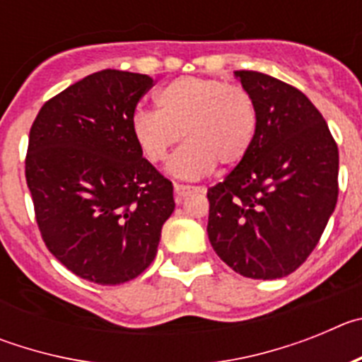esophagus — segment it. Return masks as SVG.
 <instances>
[{"label": "esophagus", "instance_id": "1", "mask_svg": "<svg viewBox=\"0 0 362 362\" xmlns=\"http://www.w3.org/2000/svg\"><path fill=\"white\" fill-rule=\"evenodd\" d=\"M196 190H199V188L188 187V185H179V183H175V185H174L175 201H177V203H181V201H183L185 197L188 196V194H192V192H196Z\"/></svg>", "mask_w": 362, "mask_h": 362}]
</instances>
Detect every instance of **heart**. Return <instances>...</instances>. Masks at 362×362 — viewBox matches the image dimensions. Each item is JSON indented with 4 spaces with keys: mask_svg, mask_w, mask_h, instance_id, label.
Returning <instances> with one entry per match:
<instances>
[{
    "mask_svg": "<svg viewBox=\"0 0 362 362\" xmlns=\"http://www.w3.org/2000/svg\"><path fill=\"white\" fill-rule=\"evenodd\" d=\"M158 112L137 110L132 136L143 156L161 163L185 137L170 159L174 177L196 181L217 163L235 166L248 156L257 136V108L248 90L219 79L179 78L156 94Z\"/></svg>",
    "mask_w": 362,
    "mask_h": 362,
    "instance_id": "b5f03b06",
    "label": "heart"
}]
</instances>
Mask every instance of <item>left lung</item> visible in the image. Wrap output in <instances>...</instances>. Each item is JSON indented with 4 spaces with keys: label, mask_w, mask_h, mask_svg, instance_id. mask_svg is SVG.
I'll use <instances>...</instances> for the list:
<instances>
[{
    "label": "left lung",
    "mask_w": 362,
    "mask_h": 362,
    "mask_svg": "<svg viewBox=\"0 0 362 362\" xmlns=\"http://www.w3.org/2000/svg\"><path fill=\"white\" fill-rule=\"evenodd\" d=\"M257 108L250 152L209 188V239L233 272L281 279L305 263L337 204L339 150L303 92L252 70H235Z\"/></svg>",
    "instance_id": "left-lung-1"
}]
</instances>
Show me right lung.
Segmentation results:
<instances>
[{
	"label": "right lung",
	"instance_id": "add662e5",
	"mask_svg": "<svg viewBox=\"0 0 362 362\" xmlns=\"http://www.w3.org/2000/svg\"><path fill=\"white\" fill-rule=\"evenodd\" d=\"M146 74L101 70L41 107L25 161L37 226L54 257L81 279L123 284L150 267L174 187L132 136Z\"/></svg>",
	"mask_w": 362,
	"mask_h": 362
}]
</instances>
